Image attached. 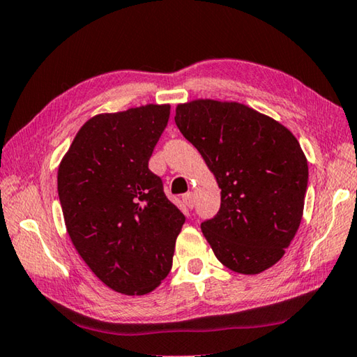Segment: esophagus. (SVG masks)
<instances>
[{"label":"esophagus","instance_id":"1","mask_svg":"<svg viewBox=\"0 0 357 357\" xmlns=\"http://www.w3.org/2000/svg\"><path fill=\"white\" fill-rule=\"evenodd\" d=\"M183 203L185 204V207H189V209H193V204H195V198H193V193L192 192L183 195Z\"/></svg>","mask_w":357,"mask_h":357}]
</instances>
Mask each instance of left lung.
<instances>
[{
  "instance_id": "8db88e82",
  "label": "left lung",
  "mask_w": 357,
  "mask_h": 357,
  "mask_svg": "<svg viewBox=\"0 0 357 357\" xmlns=\"http://www.w3.org/2000/svg\"><path fill=\"white\" fill-rule=\"evenodd\" d=\"M174 121L222 189L217 215L201 223L217 259L242 275L270 268L303 217L309 170L295 135L241 102L190 101Z\"/></svg>"
}]
</instances>
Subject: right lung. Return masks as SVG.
<instances>
[{"label":"right lung","mask_w":357,"mask_h":357,"mask_svg":"<svg viewBox=\"0 0 357 357\" xmlns=\"http://www.w3.org/2000/svg\"><path fill=\"white\" fill-rule=\"evenodd\" d=\"M170 119L168 105H146L90 119L57 172L68 236L100 281L145 295L170 273L184 213L148 168Z\"/></svg>","instance_id":"obj_1"}]
</instances>
